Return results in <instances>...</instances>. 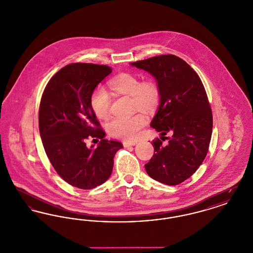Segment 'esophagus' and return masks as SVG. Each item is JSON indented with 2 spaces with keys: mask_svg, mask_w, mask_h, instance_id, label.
<instances>
[{
  "mask_svg": "<svg viewBox=\"0 0 253 253\" xmlns=\"http://www.w3.org/2000/svg\"><path fill=\"white\" fill-rule=\"evenodd\" d=\"M135 144H136L135 141H124L123 142L124 147H130V146H134Z\"/></svg>",
  "mask_w": 253,
  "mask_h": 253,
  "instance_id": "esophagus-1",
  "label": "esophagus"
}]
</instances>
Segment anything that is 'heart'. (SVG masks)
Returning <instances> with one entry per match:
<instances>
[{"label":"heart","mask_w":253,"mask_h":253,"mask_svg":"<svg viewBox=\"0 0 253 253\" xmlns=\"http://www.w3.org/2000/svg\"><path fill=\"white\" fill-rule=\"evenodd\" d=\"M109 86L118 94L132 97V108L145 114L153 113L159 103L160 92L157 84L152 80H140L130 73H122L110 81ZM111 98L102 87L96 88L90 96V105L96 118L105 120L109 116ZM144 116L135 114L129 118H115L107 125L110 135L126 140L136 137L145 125Z\"/></svg>","instance_id":"heart-1"}]
</instances>
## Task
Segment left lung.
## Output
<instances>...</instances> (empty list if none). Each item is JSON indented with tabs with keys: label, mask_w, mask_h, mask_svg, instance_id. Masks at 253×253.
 I'll return each mask as SVG.
<instances>
[{
	"label": "left lung",
	"mask_w": 253,
	"mask_h": 253,
	"mask_svg": "<svg viewBox=\"0 0 253 253\" xmlns=\"http://www.w3.org/2000/svg\"><path fill=\"white\" fill-rule=\"evenodd\" d=\"M131 65L154 76L160 92V104L151 126L161 137L153 140L155 154L145 169L155 180L178 185L193 175L209 151L212 113L204 85L193 68L174 55ZM167 133L171 136L165 137ZM164 138L169 139L166 145L162 144Z\"/></svg>",
	"instance_id": "obj_1"
}]
</instances>
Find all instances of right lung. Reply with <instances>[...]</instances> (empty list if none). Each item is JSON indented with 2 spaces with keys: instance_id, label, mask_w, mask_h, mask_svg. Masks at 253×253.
Returning a JSON list of instances; mask_svg holds the SVG:
<instances>
[{
  "instance_id": "1",
  "label": "right lung",
  "mask_w": 253,
  "mask_h": 253,
  "mask_svg": "<svg viewBox=\"0 0 253 253\" xmlns=\"http://www.w3.org/2000/svg\"><path fill=\"white\" fill-rule=\"evenodd\" d=\"M112 69L94 63H70L56 73L46 85L40 103L39 129L47 157L68 184L91 190L108 179L121 142L104 138L90 105V96ZM101 139L96 147L85 139ZM98 141V140H97Z\"/></svg>"
}]
</instances>
